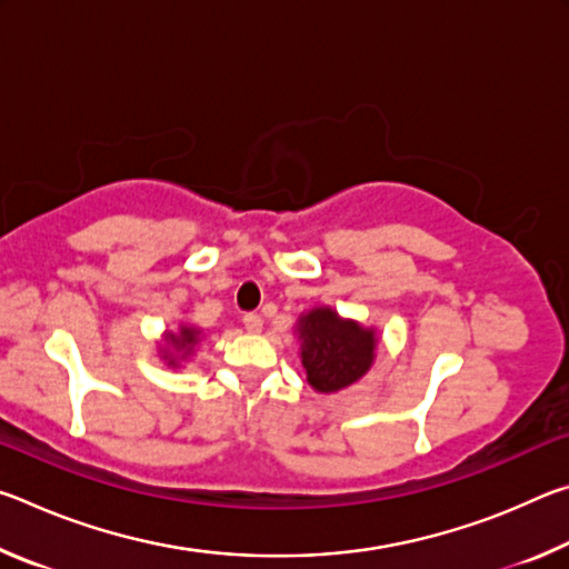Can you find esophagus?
<instances>
[{
	"label": "esophagus",
	"instance_id": "esophagus-1",
	"mask_svg": "<svg viewBox=\"0 0 569 569\" xmlns=\"http://www.w3.org/2000/svg\"><path fill=\"white\" fill-rule=\"evenodd\" d=\"M243 326H246V331L258 333L263 329V319L258 313H243Z\"/></svg>",
	"mask_w": 569,
	"mask_h": 569
}]
</instances>
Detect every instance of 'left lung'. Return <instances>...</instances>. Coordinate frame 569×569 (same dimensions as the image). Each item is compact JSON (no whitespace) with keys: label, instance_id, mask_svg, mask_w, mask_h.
Listing matches in <instances>:
<instances>
[{"label":"left lung","instance_id":"left-lung-1","mask_svg":"<svg viewBox=\"0 0 569 569\" xmlns=\"http://www.w3.org/2000/svg\"><path fill=\"white\" fill-rule=\"evenodd\" d=\"M301 359L316 391H339L361 379L373 361V331L339 319L331 308H316L301 319Z\"/></svg>","mask_w":569,"mask_h":569}]
</instances>
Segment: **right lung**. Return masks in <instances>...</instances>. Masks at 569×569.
Here are the masks:
<instances>
[{"instance_id": "obj_1", "label": "right lung", "mask_w": 569, "mask_h": 569, "mask_svg": "<svg viewBox=\"0 0 569 569\" xmlns=\"http://www.w3.org/2000/svg\"><path fill=\"white\" fill-rule=\"evenodd\" d=\"M168 343L178 346V349H188L190 351V346L198 343V331L190 329V326H182L178 336H172V333L168 336ZM170 363H176V361H170Z\"/></svg>"}]
</instances>
